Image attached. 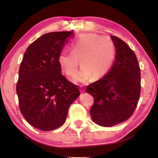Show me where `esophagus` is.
<instances>
[{
    "instance_id": "34e87169",
    "label": "esophagus",
    "mask_w": 158,
    "mask_h": 158,
    "mask_svg": "<svg viewBox=\"0 0 158 158\" xmlns=\"http://www.w3.org/2000/svg\"><path fill=\"white\" fill-rule=\"evenodd\" d=\"M80 92H81V93H84V92H85V89H84V88H80Z\"/></svg>"
}]
</instances>
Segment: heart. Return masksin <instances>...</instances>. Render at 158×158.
Masks as SVG:
<instances>
[{
  "mask_svg": "<svg viewBox=\"0 0 158 158\" xmlns=\"http://www.w3.org/2000/svg\"><path fill=\"white\" fill-rule=\"evenodd\" d=\"M70 51H61L58 63L65 75L74 77L79 68L81 69L74 79L75 82L87 84L104 77L109 72L115 58L114 43L107 37L96 34H84L70 44Z\"/></svg>",
  "mask_w": 158,
  "mask_h": 158,
  "instance_id": "1",
  "label": "heart"
}]
</instances>
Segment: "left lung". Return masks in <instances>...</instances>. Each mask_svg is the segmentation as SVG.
<instances>
[{
	"label": "left lung",
	"mask_w": 158,
	"mask_h": 158,
	"mask_svg": "<svg viewBox=\"0 0 158 158\" xmlns=\"http://www.w3.org/2000/svg\"><path fill=\"white\" fill-rule=\"evenodd\" d=\"M116 48L114 64L102 79L86 88L94 99L92 120L104 127L125 122L135 111L140 94V69L133 50L126 42L111 35Z\"/></svg>",
	"instance_id": "obj_1"
}]
</instances>
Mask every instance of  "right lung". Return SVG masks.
<instances>
[{"instance_id":"add662e5","label":"right lung","mask_w":158,"mask_h":158,"mask_svg":"<svg viewBox=\"0 0 158 158\" xmlns=\"http://www.w3.org/2000/svg\"><path fill=\"white\" fill-rule=\"evenodd\" d=\"M73 32L41 35L24 52L16 92L20 110L37 129L52 131L65 122L68 108L79 96L76 85L61 74L58 57Z\"/></svg>"}]
</instances>
